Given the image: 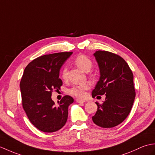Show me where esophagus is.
I'll return each mask as SVG.
<instances>
[{"instance_id":"1","label":"esophagus","mask_w":155,"mask_h":155,"mask_svg":"<svg viewBox=\"0 0 155 155\" xmlns=\"http://www.w3.org/2000/svg\"><path fill=\"white\" fill-rule=\"evenodd\" d=\"M76 101L78 103H79V104H81V103H85V101L84 100H81V99H76Z\"/></svg>"}]
</instances>
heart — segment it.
<instances>
[{
  "mask_svg": "<svg viewBox=\"0 0 155 155\" xmlns=\"http://www.w3.org/2000/svg\"><path fill=\"white\" fill-rule=\"evenodd\" d=\"M75 64L81 70L85 72H88L91 70L92 67V61L88 57L83 54H80L74 60ZM61 78L64 80H66L68 78V70L66 68H64L61 71ZM89 88V85L87 84H81L78 85H75L72 87L69 92L71 95L76 96V97L83 98L85 96V91Z\"/></svg>",
  "mask_w": 155,
  "mask_h": 155,
  "instance_id": "b5f03b06",
  "label": "heart"
}]
</instances>
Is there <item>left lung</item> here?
<instances>
[{
	"mask_svg": "<svg viewBox=\"0 0 155 155\" xmlns=\"http://www.w3.org/2000/svg\"><path fill=\"white\" fill-rule=\"evenodd\" d=\"M100 77L92 91V97L105 95L102 104L95 102L97 110L92 120L95 125L111 128L121 123L131 110L135 97L133 75L123 58L109 51L94 54Z\"/></svg>",
	"mask_w": 155,
	"mask_h": 155,
	"instance_id": "1",
	"label": "left lung"
}]
</instances>
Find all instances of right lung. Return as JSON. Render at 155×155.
Masks as SVG:
<instances>
[{"mask_svg": "<svg viewBox=\"0 0 155 155\" xmlns=\"http://www.w3.org/2000/svg\"><path fill=\"white\" fill-rule=\"evenodd\" d=\"M71 52L55 53L36 58L24 71L20 88L23 109L30 121L38 129L46 133L57 131L66 124L68 107L74 102L66 95L55 104L51 92L62 85L59 78L61 67Z\"/></svg>", "mask_w": 155, "mask_h": 155, "instance_id": "add662e5", "label": "right lung"}]
</instances>
